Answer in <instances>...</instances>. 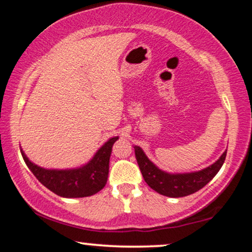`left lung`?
Wrapping results in <instances>:
<instances>
[{"label": "left lung", "instance_id": "8db88e82", "mask_svg": "<svg viewBox=\"0 0 252 252\" xmlns=\"http://www.w3.org/2000/svg\"><path fill=\"white\" fill-rule=\"evenodd\" d=\"M134 149L144 181L148 184L150 189L169 198H181L193 194L196 190L206 186L221 168L227 152L225 150L215 163L201 170L190 173H168L155 166L148 156L144 154L141 147L134 146Z\"/></svg>", "mask_w": 252, "mask_h": 252}]
</instances>
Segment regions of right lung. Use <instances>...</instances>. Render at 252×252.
<instances>
[{
	"instance_id": "right-lung-1",
	"label": "right lung",
	"mask_w": 252,
	"mask_h": 252,
	"mask_svg": "<svg viewBox=\"0 0 252 252\" xmlns=\"http://www.w3.org/2000/svg\"><path fill=\"white\" fill-rule=\"evenodd\" d=\"M118 136L109 138L88 163L71 169H47L33 163L24 150L22 158L31 172L45 187L63 198H84L104 189L109 175V161Z\"/></svg>"
}]
</instances>
